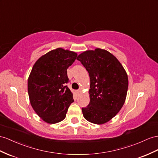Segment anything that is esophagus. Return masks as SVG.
I'll return each mask as SVG.
<instances>
[{"instance_id": "esophagus-1", "label": "esophagus", "mask_w": 158, "mask_h": 158, "mask_svg": "<svg viewBox=\"0 0 158 158\" xmlns=\"http://www.w3.org/2000/svg\"><path fill=\"white\" fill-rule=\"evenodd\" d=\"M81 89H79V90L77 91V93H78V94H80V93H81Z\"/></svg>"}]
</instances>
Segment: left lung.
<instances>
[{"mask_svg":"<svg viewBox=\"0 0 158 158\" xmlns=\"http://www.w3.org/2000/svg\"><path fill=\"white\" fill-rule=\"evenodd\" d=\"M77 59L90 77V102L82 108L83 115L91 123L103 124L123 106L128 89L127 75L115 56L101 48L85 51Z\"/></svg>","mask_w":158,"mask_h":158,"instance_id":"1","label":"left lung"}]
</instances>
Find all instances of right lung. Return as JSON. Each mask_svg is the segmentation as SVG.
Wrapping results in <instances>:
<instances>
[{
	"mask_svg": "<svg viewBox=\"0 0 158 158\" xmlns=\"http://www.w3.org/2000/svg\"><path fill=\"white\" fill-rule=\"evenodd\" d=\"M75 52L58 48L40 57L28 79V94L35 111L48 123L63 121L71 103L73 94L67 69L77 58Z\"/></svg>",
	"mask_w": 158,
	"mask_h": 158,
	"instance_id": "add662e5",
	"label": "right lung"
}]
</instances>
